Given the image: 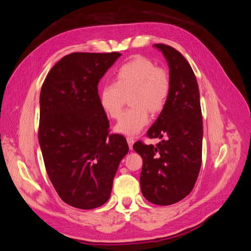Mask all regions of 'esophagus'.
Returning a JSON list of instances; mask_svg holds the SVG:
<instances>
[{"mask_svg":"<svg viewBox=\"0 0 251 251\" xmlns=\"http://www.w3.org/2000/svg\"><path fill=\"white\" fill-rule=\"evenodd\" d=\"M126 141L128 144V148L130 150H133V144H134V138L133 137H126Z\"/></svg>","mask_w":251,"mask_h":251,"instance_id":"34e87169","label":"esophagus"}]
</instances>
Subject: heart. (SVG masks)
Listing matches in <instances>:
<instances>
[{
	"label": "heart",
	"mask_w": 251,
	"mask_h": 251,
	"mask_svg": "<svg viewBox=\"0 0 251 251\" xmlns=\"http://www.w3.org/2000/svg\"><path fill=\"white\" fill-rule=\"evenodd\" d=\"M171 91L169 75L151 60L138 56L121 65L115 72L114 82H108L100 91L102 110L113 118H119L125 95L130 94L132 104L121 115L115 131L124 135H136L149 124V111L160 112L168 101Z\"/></svg>",
	"instance_id": "1"
}]
</instances>
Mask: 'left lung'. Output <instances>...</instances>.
<instances>
[{
  "instance_id": "obj_1",
  "label": "left lung",
  "mask_w": 251,
  "mask_h": 251,
  "mask_svg": "<svg viewBox=\"0 0 251 251\" xmlns=\"http://www.w3.org/2000/svg\"><path fill=\"white\" fill-rule=\"evenodd\" d=\"M154 47L168 62L171 91L148 136L163 140L156 147L137 141L133 149L143 160V197L165 206L184 199L195 186L202 162L203 123L199 87L191 65L168 45L155 44Z\"/></svg>"
}]
</instances>
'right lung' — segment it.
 I'll list each match as a JSON object with an SVG mask.
<instances>
[{"label": "right lung", "instance_id": "right-lung-1", "mask_svg": "<svg viewBox=\"0 0 251 251\" xmlns=\"http://www.w3.org/2000/svg\"><path fill=\"white\" fill-rule=\"evenodd\" d=\"M120 55L71 53L53 66L42 86L39 142L45 168L59 198L73 207L93 209L109 200L128 151L123 135L109 134L97 88Z\"/></svg>", "mask_w": 251, "mask_h": 251}]
</instances>
